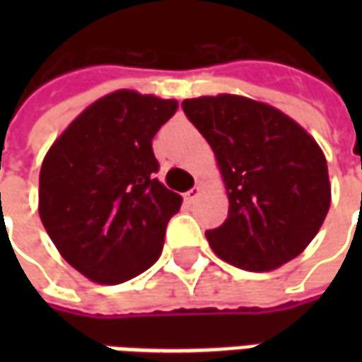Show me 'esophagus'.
<instances>
[{"label":"esophagus","instance_id":"1","mask_svg":"<svg viewBox=\"0 0 362 362\" xmlns=\"http://www.w3.org/2000/svg\"><path fill=\"white\" fill-rule=\"evenodd\" d=\"M199 192H202V188H199V186H194V188L188 189V192L184 194V199H186L188 204H192V202H194V199L199 196Z\"/></svg>","mask_w":362,"mask_h":362}]
</instances>
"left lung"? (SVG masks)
Listing matches in <instances>:
<instances>
[{"label":"left lung","mask_w":362,"mask_h":362,"mask_svg":"<svg viewBox=\"0 0 362 362\" xmlns=\"http://www.w3.org/2000/svg\"><path fill=\"white\" fill-rule=\"evenodd\" d=\"M182 108L211 145L227 186V219L205 233L215 254L246 272L296 258L329 209L318 143L283 112L244 96L189 98Z\"/></svg>","instance_id":"obj_1"}]
</instances>
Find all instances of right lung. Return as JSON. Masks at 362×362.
<instances>
[{
    "mask_svg": "<svg viewBox=\"0 0 362 362\" xmlns=\"http://www.w3.org/2000/svg\"><path fill=\"white\" fill-rule=\"evenodd\" d=\"M176 100L116 90L59 135L40 168L38 213L67 264L118 285L149 269L182 197L157 178L153 137Z\"/></svg>",
    "mask_w": 362,
    "mask_h": 362,
    "instance_id": "1",
    "label": "right lung"
}]
</instances>
